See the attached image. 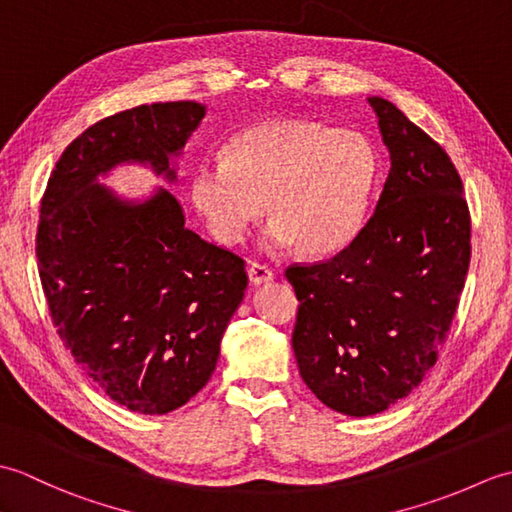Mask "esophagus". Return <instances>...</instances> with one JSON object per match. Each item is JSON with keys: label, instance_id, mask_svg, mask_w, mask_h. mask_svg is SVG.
Segmentation results:
<instances>
[{"label": "esophagus", "instance_id": "1", "mask_svg": "<svg viewBox=\"0 0 512 512\" xmlns=\"http://www.w3.org/2000/svg\"><path fill=\"white\" fill-rule=\"evenodd\" d=\"M273 277H275V273L266 264L253 262L248 266V279H250V284H253V286L268 284V281H273Z\"/></svg>", "mask_w": 512, "mask_h": 512}]
</instances>
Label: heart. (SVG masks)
I'll return each instance as SVG.
<instances>
[{
  "mask_svg": "<svg viewBox=\"0 0 512 512\" xmlns=\"http://www.w3.org/2000/svg\"><path fill=\"white\" fill-rule=\"evenodd\" d=\"M378 171V151L363 132L273 118L228 140L224 162L195 167L189 191L224 246L242 242L266 202L270 246L295 242L303 255L328 257L361 231Z\"/></svg>",
  "mask_w": 512,
  "mask_h": 512,
  "instance_id": "1",
  "label": "heart"
}]
</instances>
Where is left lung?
I'll list each match as a JSON object with an SVG mask.
<instances>
[{"mask_svg": "<svg viewBox=\"0 0 512 512\" xmlns=\"http://www.w3.org/2000/svg\"><path fill=\"white\" fill-rule=\"evenodd\" d=\"M391 169L374 215L341 253L292 264V350L323 405L374 416L436 365L471 264V213L449 154L372 96Z\"/></svg>", "mask_w": 512, "mask_h": 512, "instance_id": "obj_1", "label": "left lung"}]
</instances>
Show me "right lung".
<instances>
[{"mask_svg": "<svg viewBox=\"0 0 512 512\" xmlns=\"http://www.w3.org/2000/svg\"><path fill=\"white\" fill-rule=\"evenodd\" d=\"M202 118L193 101L107 116L65 147L41 198L35 250L54 328L107 396L147 416L209 383L246 262L184 228L169 191L127 204L96 176L136 160L173 180L169 160Z\"/></svg>", "mask_w": 512, "mask_h": 512, "instance_id": "obj_1", "label": "right lung"}]
</instances>
